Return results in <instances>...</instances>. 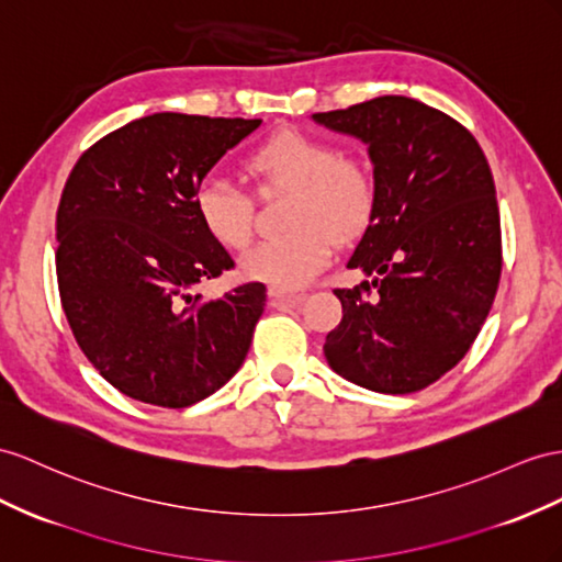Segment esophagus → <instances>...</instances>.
Instances as JSON below:
<instances>
[{
    "label": "esophagus",
    "mask_w": 562,
    "mask_h": 562,
    "mask_svg": "<svg viewBox=\"0 0 562 562\" xmlns=\"http://www.w3.org/2000/svg\"><path fill=\"white\" fill-rule=\"evenodd\" d=\"M268 299H270V306H282V304L292 306V304H301V301H304V294L282 290V286H268Z\"/></svg>",
    "instance_id": "obj_1"
}]
</instances>
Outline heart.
Returning <instances> with one entry per match:
<instances>
[{
	"label": "heart",
	"instance_id": "1",
	"mask_svg": "<svg viewBox=\"0 0 562 562\" xmlns=\"http://www.w3.org/2000/svg\"><path fill=\"white\" fill-rule=\"evenodd\" d=\"M261 194L292 190L284 225L290 233L256 244L239 258L249 280L272 286H301L333 261L337 239L366 227L375 184L368 170L333 144L304 133H280L244 161ZM199 223L227 249H244L254 235V201L225 178H206L194 194Z\"/></svg>",
	"mask_w": 562,
	"mask_h": 562
}]
</instances>
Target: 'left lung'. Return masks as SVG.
Returning a JSON list of instances; mask_svg holds the SVG:
<instances>
[{"instance_id":"obj_1","label":"left lung","mask_w":562,"mask_h":562,"mask_svg":"<svg viewBox=\"0 0 562 562\" xmlns=\"http://www.w3.org/2000/svg\"><path fill=\"white\" fill-rule=\"evenodd\" d=\"M368 144L370 225L347 268L370 280L335 290L325 339L337 375L370 392L425 390L468 353L501 280V218L486 156L470 131L418 99L386 94L313 113Z\"/></svg>"}]
</instances>
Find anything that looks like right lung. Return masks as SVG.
I'll return each mask as SVG.
<instances>
[{
  "label": "right lung",
  "instance_id": "right-lung-1",
  "mask_svg": "<svg viewBox=\"0 0 562 562\" xmlns=\"http://www.w3.org/2000/svg\"><path fill=\"white\" fill-rule=\"evenodd\" d=\"M258 125L154 113L94 142L66 180L56 211L64 313L99 375L142 404L192 406L247 358L266 284L192 294L235 266L199 223L194 194Z\"/></svg>",
  "mask_w": 562,
  "mask_h": 562
}]
</instances>
